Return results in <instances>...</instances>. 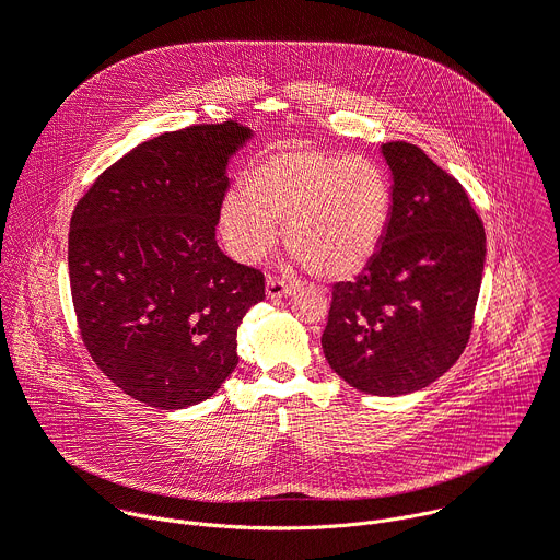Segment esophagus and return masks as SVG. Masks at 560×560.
Listing matches in <instances>:
<instances>
[{"instance_id": "esophagus-1", "label": "esophagus", "mask_w": 560, "mask_h": 560, "mask_svg": "<svg viewBox=\"0 0 560 560\" xmlns=\"http://www.w3.org/2000/svg\"><path fill=\"white\" fill-rule=\"evenodd\" d=\"M296 281H290V279H281V277H268L266 281V294L268 296H288L296 290Z\"/></svg>"}]
</instances>
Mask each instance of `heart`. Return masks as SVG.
<instances>
[{"label": "heart", "instance_id": "b5f03b06", "mask_svg": "<svg viewBox=\"0 0 560 560\" xmlns=\"http://www.w3.org/2000/svg\"><path fill=\"white\" fill-rule=\"evenodd\" d=\"M392 195L383 171L363 156L279 143L250 168L246 190L225 192L219 232L238 261L261 259L283 242L307 272L326 279L359 275L378 253Z\"/></svg>", "mask_w": 560, "mask_h": 560}]
</instances>
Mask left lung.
Wrapping results in <instances>:
<instances>
[{"label":"left lung","instance_id":"left-lung-1","mask_svg":"<svg viewBox=\"0 0 560 560\" xmlns=\"http://www.w3.org/2000/svg\"><path fill=\"white\" fill-rule=\"evenodd\" d=\"M392 171L383 244L332 285L322 337L330 368L374 396L417 392L463 354L483 279L486 228L463 186L415 143L381 145Z\"/></svg>","mask_w":560,"mask_h":560}]
</instances>
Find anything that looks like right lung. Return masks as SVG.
<instances>
[{"instance_id": "1", "label": "right lung", "mask_w": 560, "mask_h": 560, "mask_svg": "<svg viewBox=\"0 0 560 560\" xmlns=\"http://www.w3.org/2000/svg\"><path fill=\"white\" fill-rule=\"evenodd\" d=\"M250 130L197 124L148 139L77 201L70 294L82 341L128 396L179 410L210 398L238 363L236 330L266 299L261 270L214 238L225 164Z\"/></svg>"}]
</instances>
